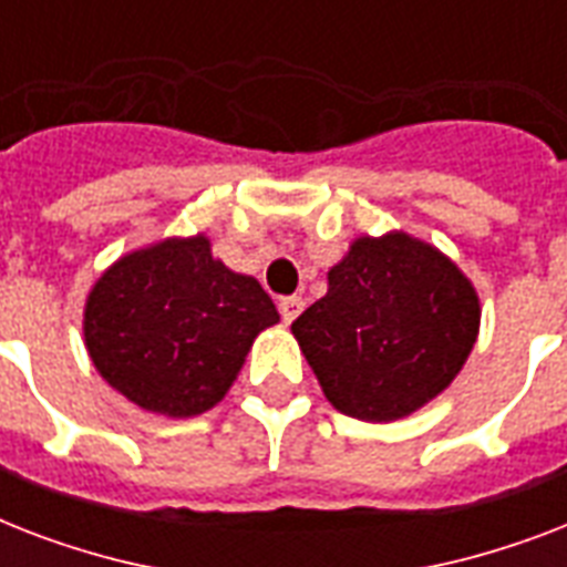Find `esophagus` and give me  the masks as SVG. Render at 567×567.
I'll return each instance as SVG.
<instances>
[{
    "mask_svg": "<svg viewBox=\"0 0 567 567\" xmlns=\"http://www.w3.org/2000/svg\"><path fill=\"white\" fill-rule=\"evenodd\" d=\"M302 306H306L302 297H282V300H279V315H282L285 323H291V320L300 318Z\"/></svg>",
    "mask_w": 567,
    "mask_h": 567,
    "instance_id": "1",
    "label": "esophagus"
}]
</instances>
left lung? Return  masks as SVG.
I'll return each instance as SVG.
<instances>
[{
    "instance_id": "1",
    "label": "left lung",
    "mask_w": 567,
    "mask_h": 567,
    "mask_svg": "<svg viewBox=\"0 0 567 567\" xmlns=\"http://www.w3.org/2000/svg\"><path fill=\"white\" fill-rule=\"evenodd\" d=\"M327 279L291 332L338 412L391 423L447 391L483 318L453 258L403 229L359 235Z\"/></svg>"
}]
</instances>
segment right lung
<instances>
[{"instance_id":"obj_1","label":"right lung","mask_w":567,"mask_h":567,"mask_svg":"<svg viewBox=\"0 0 567 567\" xmlns=\"http://www.w3.org/2000/svg\"><path fill=\"white\" fill-rule=\"evenodd\" d=\"M279 311L258 279L212 256V238H162L120 256L84 300V347L114 391L144 412L196 417L235 385Z\"/></svg>"}]
</instances>
